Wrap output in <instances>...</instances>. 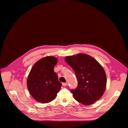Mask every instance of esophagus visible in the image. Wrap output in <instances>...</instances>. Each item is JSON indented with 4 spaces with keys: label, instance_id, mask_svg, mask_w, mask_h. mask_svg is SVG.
I'll return each instance as SVG.
<instances>
[{
    "label": "esophagus",
    "instance_id": "obj_1",
    "mask_svg": "<svg viewBox=\"0 0 128 128\" xmlns=\"http://www.w3.org/2000/svg\"><path fill=\"white\" fill-rule=\"evenodd\" d=\"M68 85V84H67V83H62V86H67Z\"/></svg>",
    "mask_w": 128,
    "mask_h": 128
}]
</instances>
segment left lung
Masks as SVG:
<instances>
[{"label":"left lung","instance_id":"obj_1","mask_svg":"<svg viewBox=\"0 0 128 128\" xmlns=\"http://www.w3.org/2000/svg\"><path fill=\"white\" fill-rule=\"evenodd\" d=\"M66 62L74 69L78 87L71 90L74 98L83 105H88L99 100L106 87V76L101 64L88 54L80 53L67 56Z\"/></svg>","mask_w":128,"mask_h":128}]
</instances>
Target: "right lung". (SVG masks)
Segmentation results:
<instances>
[{
	"label": "right lung",
	"instance_id": "1",
	"mask_svg": "<svg viewBox=\"0 0 128 128\" xmlns=\"http://www.w3.org/2000/svg\"><path fill=\"white\" fill-rule=\"evenodd\" d=\"M58 59L52 56L44 57L32 67L27 80L28 89L32 97L38 102L47 103L56 97L62 84L54 71Z\"/></svg>",
	"mask_w": 128,
	"mask_h": 128
}]
</instances>
